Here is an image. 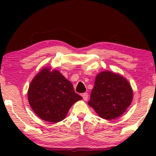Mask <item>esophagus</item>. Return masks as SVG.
<instances>
[{
    "instance_id": "esophagus-1",
    "label": "esophagus",
    "mask_w": 156,
    "mask_h": 156,
    "mask_svg": "<svg viewBox=\"0 0 156 156\" xmlns=\"http://www.w3.org/2000/svg\"><path fill=\"white\" fill-rule=\"evenodd\" d=\"M82 97H83V99H84V101H87V100L88 99V94H87V93H84L82 94Z\"/></svg>"
}]
</instances>
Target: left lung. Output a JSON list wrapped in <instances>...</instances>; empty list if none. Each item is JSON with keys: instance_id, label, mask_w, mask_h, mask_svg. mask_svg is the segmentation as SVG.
Listing matches in <instances>:
<instances>
[{"instance_id": "8db88e82", "label": "left lung", "mask_w": 156, "mask_h": 156, "mask_svg": "<svg viewBox=\"0 0 156 156\" xmlns=\"http://www.w3.org/2000/svg\"><path fill=\"white\" fill-rule=\"evenodd\" d=\"M133 94L126 79L118 73L103 71L96 76L88 104L101 118L112 120L126 112L133 100Z\"/></svg>"}]
</instances>
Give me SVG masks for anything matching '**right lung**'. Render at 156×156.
<instances>
[{
    "label": "right lung",
    "mask_w": 156,
    "mask_h": 156,
    "mask_svg": "<svg viewBox=\"0 0 156 156\" xmlns=\"http://www.w3.org/2000/svg\"><path fill=\"white\" fill-rule=\"evenodd\" d=\"M27 98L37 116L52 123L64 120L70 107L82 99L69 80L50 67L42 68L31 81Z\"/></svg>",
    "instance_id": "obj_1"
}]
</instances>
